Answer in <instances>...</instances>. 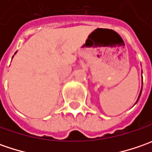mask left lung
<instances>
[{
  "instance_id": "1",
  "label": "left lung",
  "mask_w": 152,
  "mask_h": 152,
  "mask_svg": "<svg viewBox=\"0 0 152 152\" xmlns=\"http://www.w3.org/2000/svg\"><path fill=\"white\" fill-rule=\"evenodd\" d=\"M142 82H143V81H142ZM141 91H142V88H141V91H140V96H139V97H138L137 102H138V101H139V99H140V95H141ZM137 102H135V104H136V103H137Z\"/></svg>"
}]
</instances>
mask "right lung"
I'll return each instance as SVG.
<instances>
[{
    "mask_svg": "<svg viewBox=\"0 0 152 152\" xmlns=\"http://www.w3.org/2000/svg\"><path fill=\"white\" fill-rule=\"evenodd\" d=\"M16 53H17V51H16V52H15V54H16ZM12 57H13V56H12Z\"/></svg>",
    "mask_w": 152,
    "mask_h": 152,
    "instance_id": "1",
    "label": "right lung"
}]
</instances>
